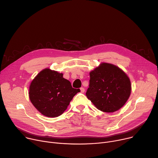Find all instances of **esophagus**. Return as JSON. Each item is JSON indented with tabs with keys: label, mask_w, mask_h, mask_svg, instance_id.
Segmentation results:
<instances>
[{
	"label": "esophagus",
	"mask_w": 158,
	"mask_h": 158,
	"mask_svg": "<svg viewBox=\"0 0 158 158\" xmlns=\"http://www.w3.org/2000/svg\"><path fill=\"white\" fill-rule=\"evenodd\" d=\"M80 89H81V93H84L85 92V88H83V87H81V88H80Z\"/></svg>",
	"instance_id": "esophagus-1"
}]
</instances>
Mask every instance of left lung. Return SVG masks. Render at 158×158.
Returning <instances> with one entry per match:
<instances>
[{"instance_id":"1","label":"left lung","mask_w":158,"mask_h":158,"mask_svg":"<svg viewBox=\"0 0 158 158\" xmlns=\"http://www.w3.org/2000/svg\"><path fill=\"white\" fill-rule=\"evenodd\" d=\"M86 95L99 110L112 113L126 104L131 91V82L117 66L102 63L89 73Z\"/></svg>"}]
</instances>
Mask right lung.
I'll use <instances>...</instances> for the list:
<instances>
[{
  "label": "right lung",
  "instance_id": "1",
  "mask_svg": "<svg viewBox=\"0 0 158 158\" xmlns=\"http://www.w3.org/2000/svg\"><path fill=\"white\" fill-rule=\"evenodd\" d=\"M63 74L46 69L41 71L29 87L31 102L42 114L56 117L67 108L80 89L73 88Z\"/></svg>",
  "mask_w": 158,
  "mask_h": 158
}]
</instances>
